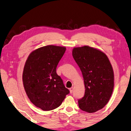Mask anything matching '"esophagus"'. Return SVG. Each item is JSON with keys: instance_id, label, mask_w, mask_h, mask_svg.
Wrapping results in <instances>:
<instances>
[{"instance_id": "34e87169", "label": "esophagus", "mask_w": 131, "mask_h": 131, "mask_svg": "<svg viewBox=\"0 0 131 131\" xmlns=\"http://www.w3.org/2000/svg\"><path fill=\"white\" fill-rule=\"evenodd\" d=\"M73 90H74V88H73V87H71V88H70V93H72V92H73Z\"/></svg>"}]
</instances>
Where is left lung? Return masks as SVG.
I'll list each match as a JSON object with an SVG mask.
<instances>
[{
    "mask_svg": "<svg viewBox=\"0 0 131 131\" xmlns=\"http://www.w3.org/2000/svg\"><path fill=\"white\" fill-rule=\"evenodd\" d=\"M72 53L81 70L85 85V94L78 101V106L89 113L98 111L108 103L113 92L111 64L105 53L88 46L74 47Z\"/></svg>",
    "mask_w": 131,
    "mask_h": 131,
    "instance_id": "1",
    "label": "left lung"
}]
</instances>
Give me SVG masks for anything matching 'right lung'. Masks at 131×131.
Listing matches in <instances>:
<instances>
[{
	"label": "right lung",
	"mask_w": 131,
	"mask_h": 131,
	"mask_svg": "<svg viewBox=\"0 0 131 131\" xmlns=\"http://www.w3.org/2000/svg\"><path fill=\"white\" fill-rule=\"evenodd\" d=\"M66 50L61 46H44L32 51L25 63L22 79L26 94L43 111L59 107L70 92L56 72Z\"/></svg>",
	"instance_id": "1"
}]
</instances>
